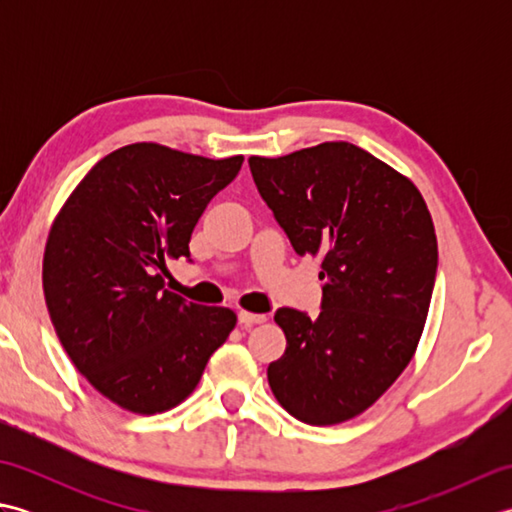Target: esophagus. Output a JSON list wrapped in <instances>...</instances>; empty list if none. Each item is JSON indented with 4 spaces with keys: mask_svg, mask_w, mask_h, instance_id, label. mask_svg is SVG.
I'll return each instance as SVG.
<instances>
[{
    "mask_svg": "<svg viewBox=\"0 0 512 512\" xmlns=\"http://www.w3.org/2000/svg\"><path fill=\"white\" fill-rule=\"evenodd\" d=\"M264 321H266V314L246 312V310L239 312V323H242L244 328H253V325H257V323H264Z\"/></svg>",
    "mask_w": 512,
    "mask_h": 512,
    "instance_id": "34e87169",
    "label": "esophagus"
}]
</instances>
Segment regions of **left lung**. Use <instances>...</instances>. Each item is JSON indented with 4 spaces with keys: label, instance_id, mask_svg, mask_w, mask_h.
<instances>
[{
    "label": "left lung",
    "instance_id": "1",
    "mask_svg": "<svg viewBox=\"0 0 512 512\" xmlns=\"http://www.w3.org/2000/svg\"><path fill=\"white\" fill-rule=\"evenodd\" d=\"M299 257H319L321 314L279 308L286 352L268 365L279 405L306 424L361 416L416 354L438 268L427 202L407 176L352 143L248 158Z\"/></svg>",
    "mask_w": 512,
    "mask_h": 512
}]
</instances>
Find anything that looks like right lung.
<instances>
[{"label":"right lung","instance_id":"right-lung-1","mask_svg":"<svg viewBox=\"0 0 512 512\" xmlns=\"http://www.w3.org/2000/svg\"><path fill=\"white\" fill-rule=\"evenodd\" d=\"M242 162L125 145L96 162L54 217L43 253L54 330L88 383L125 411L180 405L235 328L231 308L184 301L162 273L169 259L191 257L195 224Z\"/></svg>","mask_w":512,"mask_h":512}]
</instances>
